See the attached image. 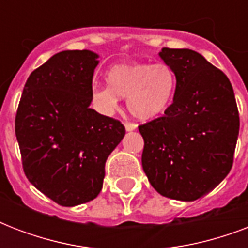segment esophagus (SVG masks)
Masks as SVG:
<instances>
[{
    "mask_svg": "<svg viewBox=\"0 0 248 248\" xmlns=\"http://www.w3.org/2000/svg\"><path fill=\"white\" fill-rule=\"evenodd\" d=\"M124 127H126V131H134L136 128V124H134V122H124Z\"/></svg>",
    "mask_w": 248,
    "mask_h": 248,
    "instance_id": "obj_1",
    "label": "esophagus"
}]
</instances>
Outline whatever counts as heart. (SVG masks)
<instances>
[{
	"label": "heart",
	"instance_id": "b5f03b06",
	"mask_svg": "<svg viewBox=\"0 0 248 248\" xmlns=\"http://www.w3.org/2000/svg\"><path fill=\"white\" fill-rule=\"evenodd\" d=\"M108 86H93L91 100L100 112L110 114L120 97L127 99L130 112L140 120L161 116L172 101L176 77L166 63L117 64L109 69Z\"/></svg>",
	"mask_w": 248,
	"mask_h": 248
}]
</instances>
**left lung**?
Masks as SVG:
<instances>
[{
	"label": "left lung",
	"instance_id": "left-lung-1",
	"mask_svg": "<svg viewBox=\"0 0 248 248\" xmlns=\"http://www.w3.org/2000/svg\"><path fill=\"white\" fill-rule=\"evenodd\" d=\"M176 76L172 104L139 126L141 163L163 197L196 201L224 180L233 166L239 113L231 81L189 48L159 52Z\"/></svg>",
	"mask_w": 248,
	"mask_h": 248
}]
</instances>
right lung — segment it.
I'll return each instance as SVG.
<instances>
[{
  "label": "right lung",
  "mask_w": 248,
  "mask_h": 248,
  "mask_svg": "<svg viewBox=\"0 0 248 248\" xmlns=\"http://www.w3.org/2000/svg\"><path fill=\"white\" fill-rule=\"evenodd\" d=\"M96 59L89 50L51 56L27 79L15 116L25 176L65 207L96 198L107 158L126 132L89 107Z\"/></svg>",
  "instance_id": "add662e5"
}]
</instances>
